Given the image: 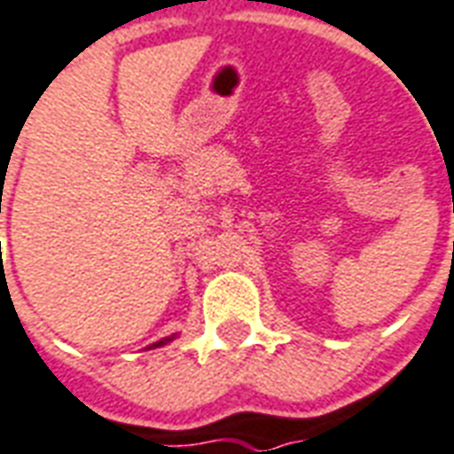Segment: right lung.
I'll use <instances>...</instances> for the list:
<instances>
[{
	"mask_svg": "<svg viewBox=\"0 0 454 454\" xmlns=\"http://www.w3.org/2000/svg\"><path fill=\"white\" fill-rule=\"evenodd\" d=\"M176 339V333H174V336H167V339H161V340H157V343H152L150 348H161V346H167V343H171V340Z\"/></svg>",
	"mask_w": 454,
	"mask_h": 454,
	"instance_id": "obj_1",
	"label": "right lung"
}]
</instances>
